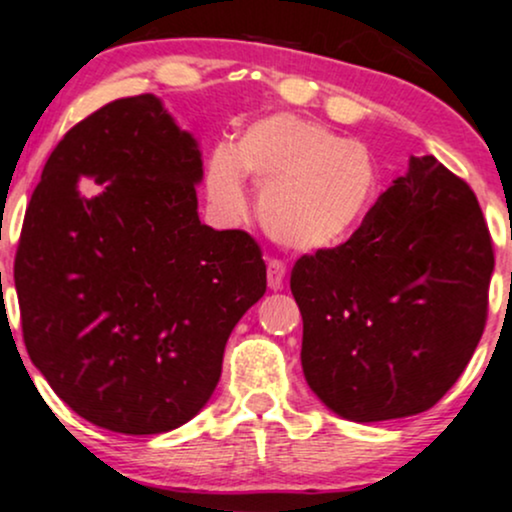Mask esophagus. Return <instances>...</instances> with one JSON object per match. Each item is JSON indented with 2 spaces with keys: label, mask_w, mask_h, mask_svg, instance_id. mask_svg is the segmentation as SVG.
Instances as JSON below:
<instances>
[{
  "label": "esophagus",
  "mask_w": 512,
  "mask_h": 512,
  "mask_svg": "<svg viewBox=\"0 0 512 512\" xmlns=\"http://www.w3.org/2000/svg\"><path fill=\"white\" fill-rule=\"evenodd\" d=\"M284 276H286V264L281 260H269L267 262V284L272 291L284 289Z\"/></svg>",
  "instance_id": "1"
}]
</instances>
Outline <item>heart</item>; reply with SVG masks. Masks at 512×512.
Instances as JSON below:
<instances>
[{
    "mask_svg": "<svg viewBox=\"0 0 512 512\" xmlns=\"http://www.w3.org/2000/svg\"><path fill=\"white\" fill-rule=\"evenodd\" d=\"M245 175L260 187L257 216L274 243L325 252L363 228L380 199V166L368 146L291 113L252 122L236 144L209 154L207 199L226 221L248 209Z\"/></svg>",
    "mask_w": 512,
    "mask_h": 512,
    "instance_id": "b5f03b06",
    "label": "heart"
}]
</instances>
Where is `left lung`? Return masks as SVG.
<instances>
[{
  "instance_id": "8db88e82",
  "label": "left lung",
  "mask_w": 512,
  "mask_h": 512,
  "mask_svg": "<svg viewBox=\"0 0 512 512\" xmlns=\"http://www.w3.org/2000/svg\"><path fill=\"white\" fill-rule=\"evenodd\" d=\"M491 272L472 187L414 156L354 238L293 264L310 390L361 424L431 409L484 334Z\"/></svg>"
}]
</instances>
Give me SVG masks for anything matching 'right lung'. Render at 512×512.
Segmentation results:
<instances>
[{
  "label": "right lung",
  "mask_w": 512,
  "mask_h": 512,
  "mask_svg": "<svg viewBox=\"0 0 512 512\" xmlns=\"http://www.w3.org/2000/svg\"><path fill=\"white\" fill-rule=\"evenodd\" d=\"M202 154L151 93L103 105L55 146L23 219V344L81 419L127 436L190 421L233 327L267 291L245 231L197 216Z\"/></svg>",
  "instance_id": "1"
}]
</instances>
